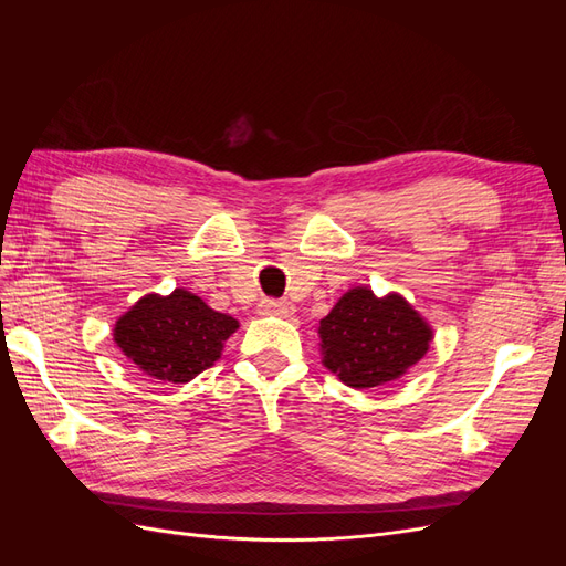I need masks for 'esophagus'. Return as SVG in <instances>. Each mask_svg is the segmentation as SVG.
Listing matches in <instances>:
<instances>
[{"label":"esophagus","mask_w":566,"mask_h":566,"mask_svg":"<svg viewBox=\"0 0 566 566\" xmlns=\"http://www.w3.org/2000/svg\"><path fill=\"white\" fill-rule=\"evenodd\" d=\"M293 312H295V306L287 300H262L260 302V314H264V316L287 318V316H293Z\"/></svg>","instance_id":"1"}]
</instances>
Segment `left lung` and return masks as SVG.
I'll list each match as a JSON object with an SVG mask.
<instances>
[{"instance_id":"8db88e82","label":"left lung","mask_w":566,"mask_h":566,"mask_svg":"<svg viewBox=\"0 0 566 566\" xmlns=\"http://www.w3.org/2000/svg\"><path fill=\"white\" fill-rule=\"evenodd\" d=\"M323 366L347 387H380L406 375L430 349L432 325L403 295L378 297L366 285L349 287L318 321Z\"/></svg>"}]
</instances>
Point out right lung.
Segmentation results:
<instances>
[{
  "mask_svg": "<svg viewBox=\"0 0 566 566\" xmlns=\"http://www.w3.org/2000/svg\"><path fill=\"white\" fill-rule=\"evenodd\" d=\"M238 321L214 312L196 293L144 295L115 321L113 339L146 378L184 385L219 361Z\"/></svg>",
  "mask_w": 566,
  "mask_h": 566,
  "instance_id": "obj_1",
  "label": "right lung"
}]
</instances>
